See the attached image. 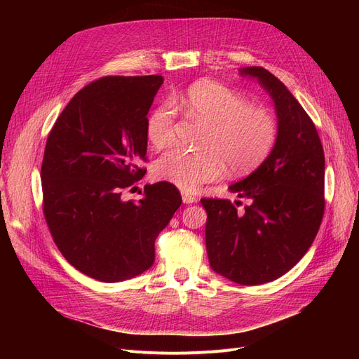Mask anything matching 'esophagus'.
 I'll list each match as a JSON object with an SVG mask.
<instances>
[{
    "label": "esophagus",
    "mask_w": 359,
    "mask_h": 359,
    "mask_svg": "<svg viewBox=\"0 0 359 359\" xmlns=\"http://www.w3.org/2000/svg\"><path fill=\"white\" fill-rule=\"evenodd\" d=\"M182 202L184 203H194V202H198V198L193 196V194H190V193H182Z\"/></svg>",
    "instance_id": "obj_1"
}]
</instances>
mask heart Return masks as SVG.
Returning a JSON list of instances; mask_svg holds the SVG:
<instances>
[{
  "instance_id": "1",
  "label": "heart",
  "mask_w": 359,
  "mask_h": 359,
  "mask_svg": "<svg viewBox=\"0 0 359 359\" xmlns=\"http://www.w3.org/2000/svg\"><path fill=\"white\" fill-rule=\"evenodd\" d=\"M187 112L208 123L202 149L172 148L154 163V175L184 191H196L206 182L223 177L226 166L232 175H243L262 165L278 136L274 115L248 104L245 97L227 86L199 81L182 99ZM177 111L170 102L161 103L148 116L147 136L151 145L163 148L175 136Z\"/></svg>"
}]
</instances>
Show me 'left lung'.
<instances>
[{"label": "left lung", "mask_w": 359, "mask_h": 359, "mask_svg": "<svg viewBox=\"0 0 359 359\" xmlns=\"http://www.w3.org/2000/svg\"><path fill=\"white\" fill-rule=\"evenodd\" d=\"M256 78L276 106L278 136L266 160L229 190L248 201L244 212L227 199H201L205 243L217 274L244 286L264 285L295 266L318 235L325 211V156L311 118L273 73ZM238 203V202H236Z\"/></svg>", "instance_id": "1"}]
</instances>
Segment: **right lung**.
<instances>
[{"mask_svg": "<svg viewBox=\"0 0 359 359\" xmlns=\"http://www.w3.org/2000/svg\"><path fill=\"white\" fill-rule=\"evenodd\" d=\"M158 74L106 76L61 112L41 163L43 214L61 255L81 273L115 283L154 264V243L182 202L178 189L145 186L139 202L121 193L145 175L148 111Z\"/></svg>", "mask_w": 359, "mask_h": 359, "instance_id": "1", "label": "right lung"}]
</instances>
